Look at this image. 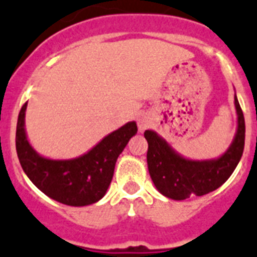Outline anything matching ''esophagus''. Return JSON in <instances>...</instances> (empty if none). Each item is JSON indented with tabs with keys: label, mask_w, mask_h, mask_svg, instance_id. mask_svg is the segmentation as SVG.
Masks as SVG:
<instances>
[{
	"label": "esophagus",
	"mask_w": 257,
	"mask_h": 257,
	"mask_svg": "<svg viewBox=\"0 0 257 257\" xmlns=\"http://www.w3.org/2000/svg\"><path fill=\"white\" fill-rule=\"evenodd\" d=\"M151 123H152V120H151V118L148 117V115H146V114H140L139 118H138V127H139V131L143 133L144 130H147V128L151 126Z\"/></svg>",
	"instance_id": "obj_1"
}]
</instances>
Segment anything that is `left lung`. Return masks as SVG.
<instances>
[{"label":"left lung","instance_id":"8db88e82","mask_svg":"<svg viewBox=\"0 0 257 257\" xmlns=\"http://www.w3.org/2000/svg\"><path fill=\"white\" fill-rule=\"evenodd\" d=\"M234 105L238 117L235 135L229 148L217 159H187L156 131L147 130L144 133L148 142V170L160 194L173 200H185L190 196L209 194L229 179L244 150V117L236 95H234Z\"/></svg>","mask_w":257,"mask_h":257}]
</instances>
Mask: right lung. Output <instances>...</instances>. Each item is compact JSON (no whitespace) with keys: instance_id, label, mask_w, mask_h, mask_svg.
I'll use <instances>...</instances> for the list:
<instances>
[{"instance_id":"1","label":"right lung","mask_w":257,"mask_h":257,"mask_svg":"<svg viewBox=\"0 0 257 257\" xmlns=\"http://www.w3.org/2000/svg\"><path fill=\"white\" fill-rule=\"evenodd\" d=\"M26 109L27 102L19 113L15 146L30 181L50 199L71 207H84L102 199L113 179L118 156L138 133L137 122H127L79 157L53 160L31 146L26 133Z\"/></svg>"}]
</instances>
